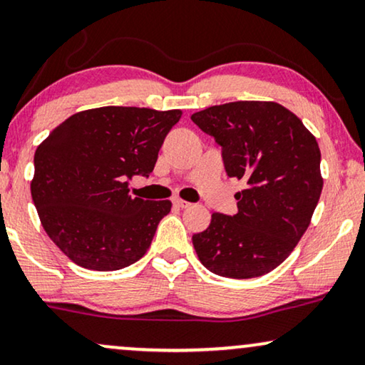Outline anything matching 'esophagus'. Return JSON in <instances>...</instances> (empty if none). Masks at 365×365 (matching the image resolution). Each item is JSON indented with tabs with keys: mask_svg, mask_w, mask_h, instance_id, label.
I'll list each match as a JSON object with an SVG mask.
<instances>
[{
	"mask_svg": "<svg viewBox=\"0 0 365 365\" xmlns=\"http://www.w3.org/2000/svg\"><path fill=\"white\" fill-rule=\"evenodd\" d=\"M173 205H175V207H178V209H188V207H190L192 204H190V202L182 200V198L175 197V198H173Z\"/></svg>",
	"mask_w": 365,
	"mask_h": 365,
	"instance_id": "obj_1",
	"label": "esophagus"
}]
</instances>
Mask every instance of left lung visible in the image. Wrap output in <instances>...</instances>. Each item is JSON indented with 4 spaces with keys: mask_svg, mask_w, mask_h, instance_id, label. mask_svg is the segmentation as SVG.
Here are the masks:
<instances>
[{
    "mask_svg": "<svg viewBox=\"0 0 365 365\" xmlns=\"http://www.w3.org/2000/svg\"><path fill=\"white\" fill-rule=\"evenodd\" d=\"M222 148L225 173L246 182L237 214H212L193 234L198 259L214 274L257 278L278 267L310 225L320 198V148L292 110L264 101H237L192 114Z\"/></svg>",
    "mask_w": 365,
    "mask_h": 365,
    "instance_id": "obj_1",
    "label": "left lung"
}]
</instances>
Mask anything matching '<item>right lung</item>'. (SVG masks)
Returning a JSON list of instances; mask_svg holds the SVG:
<instances>
[{
	"label": "right lung",
	"instance_id": "add662e5",
	"mask_svg": "<svg viewBox=\"0 0 365 365\" xmlns=\"http://www.w3.org/2000/svg\"><path fill=\"white\" fill-rule=\"evenodd\" d=\"M180 118L178 109L82 110L36 148L31 198L45 232L68 259L116 271L146 255L172 202L135 197L129 180L150 177Z\"/></svg>",
	"mask_w": 365,
	"mask_h": 365
}]
</instances>
